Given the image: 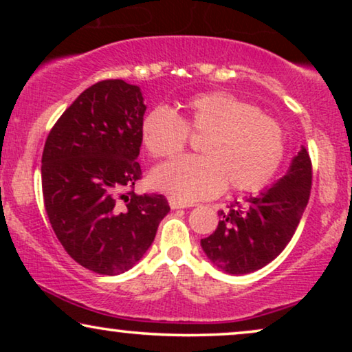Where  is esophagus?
Wrapping results in <instances>:
<instances>
[{
  "instance_id": "obj_1",
  "label": "esophagus",
  "mask_w": 352,
  "mask_h": 352,
  "mask_svg": "<svg viewBox=\"0 0 352 352\" xmlns=\"http://www.w3.org/2000/svg\"><path fill=\"white\" fill-rule=\"evenodd\" d=\"M170 206L171 210H181V208H189V206H194V205L187 204V201H181L177 199H170Z\"/></svg>"
}]
</instances>
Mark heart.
I'll use <instances>...</instances> for the list:
<instances>
[{"label": "heart", "instance_id": "obj_1", "mask_svg": "<svg viewBox=\"0 0 352 352\" xmlns=\"http://www.w3.org/2000/svg\"><path fill=\"white\" fill-rule=\"evenodd\" d=\"M187 131L204 134L201 157H186L158 166L152 184L175 199L195 201L221 194L263 189L285 155V136L276 120L253 104L224 93L197 94L177 115L165 105L152 109L141 123V141L155 158L184 151Z\"/></svg>", "mask_w": 352, "mask_h": 352}]
</instances>
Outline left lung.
I'll use <instances>...</instances> for the list:
<instances>
[{"label":"left lung","instance_id":"left-lung-1","mask_svg":"<svg viewBox=\"0 0 352 352\" xmlns=\"http://www.w3.org/2000/svg\"><path fill=\"white\" fill-rule=\"evenodd\" d=\"M311 158L301 146L285 175L271 187L219 211V224L200 245L219 271L243 276L276 259L290 242L309 200Z\"/></svg>","mask_w":352,"mask_h":352}]
</instances>
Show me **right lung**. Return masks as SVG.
<instances>
[{
  "instance_id": "obj_1",
  "label": "right lung",
  "mask_w": 352,
  "mask_h": 352,
  "mask_svg": "<svg viewBox=\"0 0 352 352\" xmlns=\"http://www.w3.org/2000/svg\"><path fill=\"white\" fill-rule=\"evenodd\" d=\"M142 91L123 80L85 89L46 139L41 184L47 218L81 266L118 276L151 247L170 211L163 195H138L146 113Z\"/></svg>"
}]
</instances>
